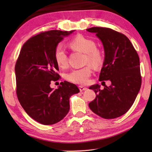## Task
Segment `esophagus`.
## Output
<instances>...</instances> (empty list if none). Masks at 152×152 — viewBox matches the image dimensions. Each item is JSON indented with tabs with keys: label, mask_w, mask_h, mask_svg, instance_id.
Here are the masks:
<instances>
[{
	"label": "esophagus",
	"mask_w": 152,
	"mask_h": 152,
	"mask_svg": "<svg viewBox=\"0 0 152 152\" xmlns=\"http://www.w3.org/2000/svg\"><path fill=\"white\" fill-rule=\"evenodd\" d=\"M78 87H79L80 91V92H82V91H85V90L87 89L86 87H84V86H79Z\"/></svg>",
	"instance_id": "obj_1"
}]
</instances>
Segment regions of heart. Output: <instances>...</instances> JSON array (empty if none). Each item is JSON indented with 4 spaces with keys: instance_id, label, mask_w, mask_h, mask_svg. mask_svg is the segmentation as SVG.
<instances>
[{
    "instance_id": "b5f03b06",
    "label": "heart",
    "mask_w": 152,
    "mask_h": 152,
    "mask_svg": "<svg viewBox=\"0 0 152 152\" xmlns=\"http://www.w3.org/2000/svg\"><path fill=\"white\" fill-rule=\"evenodd\" d=\"M69 46L75 51L85 53L84 62L89 63L94 68H99L103 62V56L101 51L96 48L94 41L83 35H77L69 42ZM54 59L57 65L61 68H65L68 65V55L61 45H58L54 50ZM92 74L90 66L74 69L66 75V79L72 83L86 84Z\"/></svg>"
}]
</instances>
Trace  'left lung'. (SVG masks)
<instances>
[{"label": "left lung", "mask_w": 152, "mask_h": 152, "mask_svg": "<svg viewBox=\"0 0 152 152\" xmlns=\"http://www.w3.org/2000/svg\"><path fill=\"white\" fill-rule=\"evenodd\" d=\"M86 31L96 33L104 46L105 57L99 80L111 82V85H104L102 90L99 84L90 86L96 95L89 107L104 119L121 117L132 107L141 88L137 51L127 37L110 28L96 27Z\"/></svg>", "instance_id": "obj_1"}]
</instances>
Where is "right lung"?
I'll return each mask as SVG.
<instances>
[{"mask_svg":"<svg viewBox=\"0 0 152 152\" xmlns=\"http://www.w3.org/2000/svg\"><path fill=\"white\" fill-rule=\"evenodd\" d=\"M73 31L51 30L33 35L23 45L15 64L18 100L27 115L42 125L62 120L70 110V97L80 92L76 85L66 81L58 89L50 87L51 82L61 78L55 48Z\"/></svg>","mask_w":152,"mask_h":152,"instance_id":"obj_1","label":"right lung"}]
</instances>
